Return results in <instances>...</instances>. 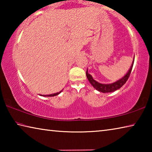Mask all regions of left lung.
<instances>
[{"instance_id": "obj_1", "label": "left lung", "mask_w": 152, "mask_h": 152, "mask_svg": "<svg viewBox=\"0 0 152 152\" xmlns=\"http://www.w3.org/2000/svg\"><path fill=\"white\" fill-rule=\"evenodd\" d=\"M133 63H134V60L133 61V64L132 66H131L128 72L126 74V75L125 76H123L121 79L115 82L114 83L109 84H104L99 83V82H96V80H94L91 74H89L88 73V70H86V77L87 78H88V81L90 82V83L92 84V86H93L94 88H96V90H97V91H99L101 92H103V93L114 92L115 91H117V90L119 89L121 87L124 85L125 82L127 81L129 77L130 76V74L132 72Z\"/></svg>"}]
</instances>
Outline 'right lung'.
<instances>
[{"mask_svg": "<svg viewBox=\"0 0 152 152\" xmlns=\"http://www.w3.org/2000/svg\"><path fill=\"white\" fill-rule=\"evenodd\" d=\"M61 91L59 92H57V93H54V94H48V95H42V96H56V95H58L60 93Z\"/></svg>", "mask_w": 152, "mask_h": 152, "instance_id": "right-lung-1", "label": "right lung"}]
</instances>
